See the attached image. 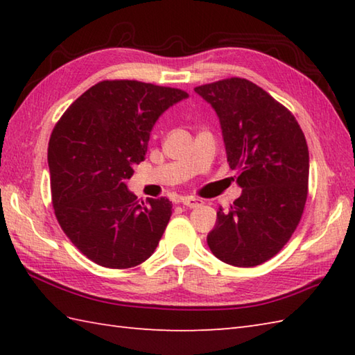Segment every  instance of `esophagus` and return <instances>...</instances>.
I'll return each instance as SVG.
<instances>
[{
  "instance_id": "34e87169",
  "label": "esophagus",
  "mask_w": 355,
  "mask_h": 355,
  "mask_svg": "<svg viewBox=\"0 0 355 355\" xmlns=\"http://www.w3.org/2000/svg\"><path fill=\"white\" fill-rule=\"evenodd\" d=\"M182 205L191 207V209H197V207H200L202 205V200L193 198V197H183L182 198Z\"/></svg>"
}]
</instances>
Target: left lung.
<instances>
[{
	"mask_svg": "<svg viewBox=\"0 0 355 355\" xmlns=\"http://www.w3.org/2000/svg\"><path fill=\"white\" fill-rule=\"evenodd\" d=\"M195 93L220 119L243 189L229 210L216 212L209 248L230 266H259L281 252L302 216L310 173L305 135L284 105L247 79L218 80Z\"/></svg>",
	"mask_w": 355,
	"mask_h": 355,
	"instance_id": "8db88e82",
	"label": "left lung"
}]
</instances>
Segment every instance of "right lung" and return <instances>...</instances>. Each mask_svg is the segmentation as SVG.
Here are the masks:
<instances>
[{"instance_id": "obj_1", "label": "right lung", "mask_w": 355, "mask_h": 355, "mask_svg": "<svg viewBox=\"0 0 355 355\" xmlns=\"http://www.w3.org/2000/svg\"><path fill=\"white\" fill-rule=\"evenodd\" d=\"M189 94L137 80H103L78 97L49 143L55 215L88 259L108 268L145 262L172 215L168 198L146 202L128 189L163 112Z\"/></svg>"}]
</instances>
